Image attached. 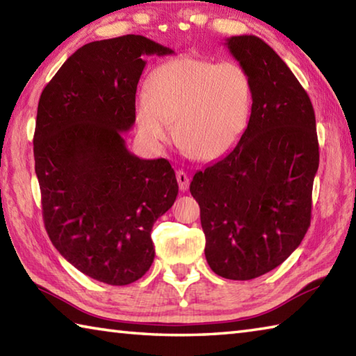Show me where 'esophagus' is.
Wrapping results in <instances>:
<instances>
[{
    "label": "esophagus",
    "instance_id": "34e87169",
    "mask_svg": "<svg viewBox=\"0 0 356 356\" xmlns=\"http://www.w3.org/2000/svg\"><path fill=\"white\" fill-rule=\"evenodd\" d=\"M176 177H177L180 191H186V190H188V186H190V177H188V174H186V172L182 171V170H179V171L176 172Z\"/></svg>",
    "mask_w": 356,
    "mask_h": 356
}]
</instances>
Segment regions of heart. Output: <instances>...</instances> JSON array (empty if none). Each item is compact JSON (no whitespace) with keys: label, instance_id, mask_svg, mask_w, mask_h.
Returning <instances> with one entry per match:
<instances>
[{"label":"heart","instance_id":"1","mask_svg":"<svg viewBox=\"0 0 356 356\" xmlns=\"http://www.w3.org/2000/svg\"><path fill=\"white\" fill-rule=\"evenodd\" d=\"M252 87L235 62L180 57L152 71L137 102L140 134L154 146L174 137L195 160L222 157L248 127Z\"/></svg>","mask_w":356,"mask_h":356}]
</instances>
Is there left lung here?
Returning <instances> with one entry per match:
<instances>
[{
  "instance_id": "1",
  "label": "left lung",
  "mask_w": 356,
  "mask_h": 356,
  "mask_svg": "<svg viewBox=\"0 0 356 356\" xmlns=\"http://www.w3.org/2000/svg\"><path fill=\"white\" fill-rule=\"evenodd\" d=\"M250 79V118L227 156L197 171L205 258L224 279L252 280L299 248L319 166L313 104L280 56L255 35L225 40Z\"/></svg>"
}]
</instances>
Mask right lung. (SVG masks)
I'll list each match as a JSON object with an SVG mask.
<instances>
[{
    "label": "right lung",
    "mask_w": 356,
    "mask_h": 356,
    "mask_svg": "<svg viewBox=\"0 0 356 356\" xmlns=\"http://www.w3.org/2000/svg\"><path fill=\"white\" fill-rule=\"evenodd\" d=\"M174 51L143 35L83 44L43 88L34 134L44 229L68 263L122 286L154 261L151 230L177 197L166 159L126 147L145 56Z\"/></svg>",
    "instance_id": "obj_1"
}]
</instances>
